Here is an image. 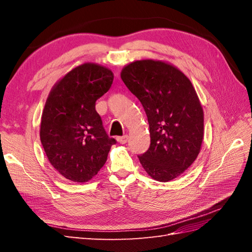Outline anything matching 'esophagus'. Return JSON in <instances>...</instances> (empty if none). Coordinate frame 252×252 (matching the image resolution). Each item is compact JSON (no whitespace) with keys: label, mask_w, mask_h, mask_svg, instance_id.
<instances>
[{"label":"esophagus","mask_w":252,"mask_h":252,"mask_svg":"<svg viewBox=\"0 0 252 252\" xmlns=\"http://www.w3.org/2000/svg\"><path fill=\"white\" fill-rule=\"evenodd\" d=\"M118 142L120 144H126L127 141H128V135H123V136H119V138L117 139Z\"/></svg>","instance_id":"esophagus-1"}]
</instances>
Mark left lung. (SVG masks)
<instances>
[{
    "instance_id": "left-lung-1",
    "label": "left lung",
    "mask_w": 252,
    "mask_h": 252,
    "mask_svg": "<svg viewBox=\"0 0 252 252\" xmlns=\"http://www.w3.org/2000/svg\"><path fill=\"white\" fill-rule=\"evenodd\" d=\"M121 79L139 98L149 123L150 147L139 159L158 182L178 178L201 151L204 112L192 83L175 66L158 60L126 65Z\"/></svg>"
}]
</instances>
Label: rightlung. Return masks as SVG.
<instances>
[{
  "instance_id": "right-lung-1",
  "label": "right lung",
  "mask_w": 252,
  "mask_h": 252,
  "mask_svg": "<svg viewBox=\"0 0 252 252\" xmlns=\"http://www.w3.org/2000/svg\"><path fill=\"white\" fill-rule=\"evenodd\" d=\"M113 81L107 67L84 63L52 87L41 119L40 138L48 161L64 178L85 183L107 161L116 140L109 138L95 102Z\"/></svg>"
}]
</instances>
